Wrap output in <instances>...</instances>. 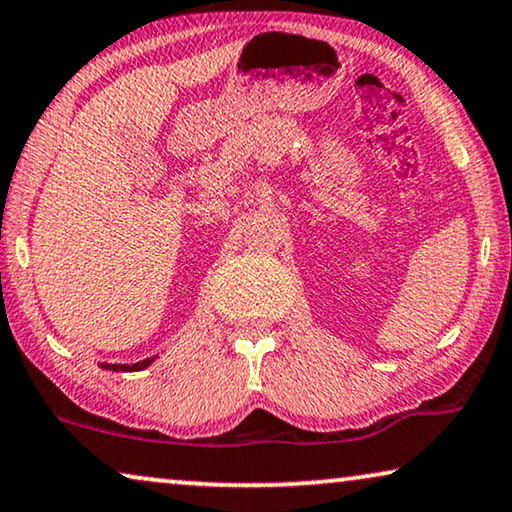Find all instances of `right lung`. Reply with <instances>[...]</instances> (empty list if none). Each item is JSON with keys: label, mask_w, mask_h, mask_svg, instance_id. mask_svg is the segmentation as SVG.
<instances>
[{"label": "right lung", "mask_w": 512, "mask_h": 512, "mask_svg": "<svg viewBox=\"0 0 512 512\" xmlns=\"http://www.w3.org/2000/svg\"><path fill=\"white\" fill-rule=\"evenodd\" d=\"M154 360H157V355H154V358L133 362V365H108V362H101V367H103V369H110V372H140V369L150 367Z\"/></svg>", "instance_id": "right-lung-1"}]
</instances>
